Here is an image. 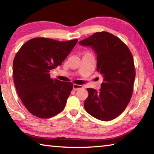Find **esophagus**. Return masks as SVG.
<instances>
[{
    "label": "esophagus",
    "instance_id": "obj_1",
    "mask_svg": "<svg viewBox=\"0 0 154 154\" xmlns=\"http://www.w3.org/2000/svg\"><path fill=\"white\" fill-rule=\"evenodd\" d=\"M82 88H83L82 85L74 84L73 86H72V89H73V90H75V91H77V90H79V89H82Z\"/></svg>",
    "mask_w": 154,
    "mask_h": 154
}]
</instances>
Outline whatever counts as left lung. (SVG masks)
<instances>
[{"mask_svg":"<svg viewBox=\"0 0 154 154\" xmlns=\"http://www.w3.org/2000/svg\"><path fill=\"white\" fill-rule=\"evenodd\" d=\"M79 43L95 51L96 71L103 77L99 92L87 88L84 108L99 120H112L125 110L132 97L135 79L132 53L119 38L107 32H96Z\"/></svg>","mask_w":154,"mask_h":154,"instance_id":"1","label":"left lung"}]
</instances>
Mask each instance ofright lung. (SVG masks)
I'll use <instances>...</instances> for the list:
<instances>
[{"mask_svg":"<svg viewBox=\"0 0 154 154\" xmlns=\"http://www.w3.org/2000/svg\"><path fill=\"white\" fill-rule=\"evenodd\" d=\"M77 43L34 38L18 51L14 60V81L18 96L31 114L51 118L63 110L72 83L50 78L51 70L60 66Z\"/></svg>","mask_w":154,"mask_h":154,"instance_id":"obj_1","label":"right lung"}]
</instances>
